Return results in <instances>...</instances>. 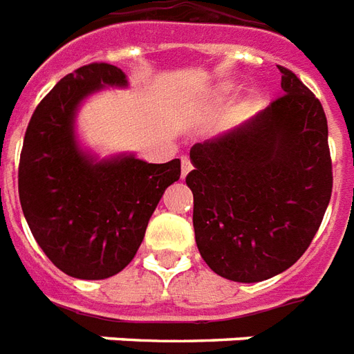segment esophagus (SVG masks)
I'll list each match as a JSON object with an SVG mask.
<instances>
[{"label": "esophagus", "instance_id": "esophagus-1", "mask_svg": "<svg viewBox=\"0 0 354 354\" xmlns=\"http://www.w3.org/2000/svg\"><path fill=\"white\" fill-rule=\"evenodd\" d=\"M190 169H192V162H190L188 156H183V158H180V177L185 179Z\"/></svg>", "mask_w": 354, "mask_h": 354}]
</instances>
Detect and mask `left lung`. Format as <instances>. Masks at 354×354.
Segmentation results:
<instances>
[{
    "instance_id": "left-lung-1",
    "label": "left lung",
    "mask_w": 354,
    "mask_h": 354,
    "mask_svg": "<svg viewBox=\"0 0 354 354\" xmlns=\"http://www.w3.org/2000/svg\"><path fill=\"white\" fill-rule=\"evenodd\" d=\"M279 71L285 94L190 151L198 251L216 275L237 283L288 270L311 243L332 196L321 102L292 71Z\"/></svg>"
}]
</instances>
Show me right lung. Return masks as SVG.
I'll return each mask as SVG.
<instances>
[{"label": "right lung", "mask_w": 354, "mask_h": 354, "mask_svg": "<svg viewBox=\"0 0 354 354\" xmlns=\"http://www.w3.org/2000/svg\"><path fill=\"white\" fill-rule=\"evenodd\" d=\"M111 64L66 75L37 105L24 136L18 196L35 241L58 270L77 279H107L136 257L180 160L149 164L133 152L109 158L82 149L77 113L103 88H126Z\"/></svg>", "instance_id": "obj_1"}]
</instances>
